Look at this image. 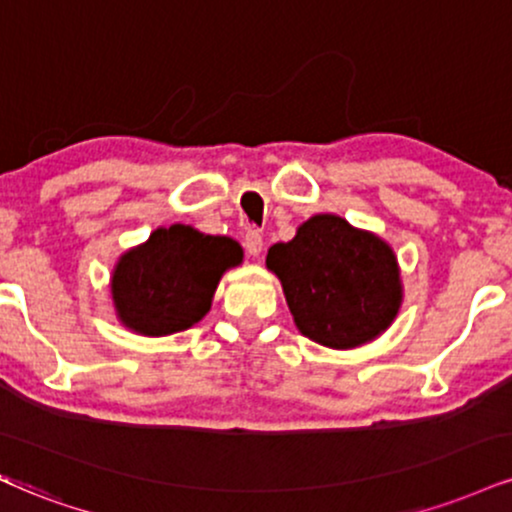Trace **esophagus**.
<instances>
[{
    "instance_id": "34e87169",
    "label": "esophagus",
    "mask_w": 512,
    "mask_h": 512,
    "mask_svg": "<svg viewBox=\"0 0 512 512\" xmlns=\"http://www.w3.org/2000/svg\"><path fill=\"white\" fill-rule=\"evenodd\" d=\"M264 248V238L260 231H248V236H245V250H248V255L257 257Z\"/></svg>"
}]
</instances>
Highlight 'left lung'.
I'll return each mask as SVG.
<instances>
[{"label": "left lung", "instance_id": "obj_1", "mask_svg": "<svg viewBox=\"0 0 512 512\" xmlns=\"http://www.w3.org/2000/svg\"><path fill=\"white\" fill-rule=\"evenodd\" d=\"M298 331L319 346L350 350L374 341L398 317L403 281L396 252L377 233L338 214H315L293 240L267 252Z\"/></svg>", "mask_w": 512, "mask_h": 512}]
</instances>
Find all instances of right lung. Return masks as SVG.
<instances>
[{
  "label": "right lung",
  "instance_id": "right-lung-1",
  "mask_svg": "<svg viewBox=\"0 0 512 512\" xmlns=\"http://www.w3.org/2000/svg\"><path fill=\"white\" fill-rule=\"evenodd\" d=\"M243 262L233 238L207 236L186 224L150 233L114 264L116 319L140 336H171L200 322L221 276Z\"/></svg>",
  "mask_w": 512,
  "mask_h": 512
}]
</instances>
